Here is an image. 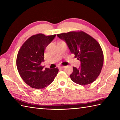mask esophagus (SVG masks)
Listing matches in <instances>:
<instances>
[{"instance_id": "esophagus-1", "label": "esophagus", "mask_w": 120, "mask_h": 120, "mask_svg": "<svg viewBox=\"0 0 120 120\" xmlns=\"http://www.w3.org/2000/svg\"><path fill=\"white\" fill-rule=\"evenodd\" d=\"M64 67H65L64 66H60V67H59V68H63Z\"/></svg>"}]
</instances>
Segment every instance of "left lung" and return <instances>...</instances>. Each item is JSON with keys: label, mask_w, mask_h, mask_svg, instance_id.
<instances>
[{"label": "left lung", "mask_w": 120, "mask_h": 120, "mask_svg": "<svg viewBox=\"0 0 120 120\" xmlns=\"http://www.w3.org/2000/svg\"><path fill=\"white\" fill-rule=\"evenodd\" d=\"M65 41L75 58L80 61V67H73L71 80L78 85L92 83L100 74L104 63L102 49L97 41L82 31H71L57 34Z\"/></svg>", "instance_id": "left-lung-1"}]
</instances>
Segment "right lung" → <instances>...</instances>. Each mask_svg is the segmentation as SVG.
I'll list each match as a JSON object with an SVG mask.
<instances>
[{"label": "right lung", "mask_w": 120, "mask_h": 120, "mask_svg": "<svg viewBox=\"0 0 120 120\" xmlns=\"http://www.w3.org/2000/svg\"><path fill=\"white\" fill-rule=\"evenodd\" d=\"M56 34L45 35L39 34L27 39L17 53L16 66L18 72L25 82L30 87L43 89L54 80L59 69L44 68L41 65L44 61V50Z\"/></svg>", "instance_id": "1"}]
</instances>
